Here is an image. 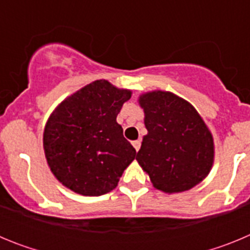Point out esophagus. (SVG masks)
Instances as JSON below:
<instances>
[{"mask_svg": "<svg viewBox=\"0 0 250 250\" xmlns=\"http://www.w3.org/2000/svg\"><path fill=\"white\" fill-rule=\"evenodd\" d=\"M131 144H132V146L135 147L136 151H139V149H140V145H141V141L140 140H134Z\"/></svg>", "mask_w": 250, "mask_h": 250, "instance_id": "34e87169", "label": "esophagus"}]
</instances>
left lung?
Masks as SVG:
<instances>
[{
	"mask_svg": "<svg viewBox=\"0 0 250 250\" xmlns=\"http://www.w3.org/2000/svg\"><path fill=\"white\" fill-rule=\"evenodd\" d=\"M147 134L136 160L158 190L182 193L202 183L214 164L211 131L189 101L163 90L141 94Z\"/></svg>",
	"mask_w": 250,
	"mask_h": 250,
	"instance_id": "obj_1",
	"label": "left lung"
}]
</instances>
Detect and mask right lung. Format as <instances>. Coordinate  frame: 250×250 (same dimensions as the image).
<instances>
[{
	"instance_id": "obj_1",
	"label": "right lung",
	"mask_w": 250,
	"mask_h": 250,
	"mask_svg": "<svg viewBox=\"0 0 250 250\" xmlns=\"http://www.w3.org/2000/svg\"><path fill=\"white\" fill-rule=\"evenodd\" d=\"M131 90L95 80L55 107L43 130V151L51 173L63 187L85 196L109 193L136 150L116 121Z\"/></svg>"
}]
</instances>
